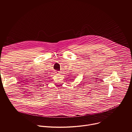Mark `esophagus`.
I'll return each instance as SVG.
<instances>
[{
	"label": "esophagus",
	"instance_id": "1",
	"mask_svg": "<svg viewBox=\"0 0 132 132\" xmlns=\"http://www.w3.org/2000/svg\"><path fill=\"white\" fill-rule=\"evenodd\" d=\"M56 73H57V74H60L61 72L60 71H56Z\"/></svg>",
	"mask_w": 132,
	"mask_h": 132
}]
</instances>
